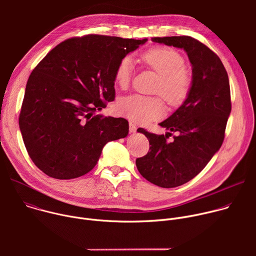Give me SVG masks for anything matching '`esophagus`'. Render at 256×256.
<instances>
[{"mask_svg":"<svg viewBox=\"0 0 256 256\" xmlns=\"http://www.w3.org/2000/svg\"><path fill=\"white\" fill-rule=\"evenodd\" d=\"M136 126L132 122H130V132H136Z\"/></svg>","mask_w":256,"mask_h":256,"instance_id":"1","label":"esophagus"}]
</instances>
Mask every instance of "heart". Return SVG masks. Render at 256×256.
<instances>
[{"label":"heart","mask_w":256,"mask_h":256,"mask_svg":"<svg viewBox=\"0 0 256 256\" xmlns=\"http://www.w3.org/2000/svg\"><path fill=\"white\" fill-rule=\"evenodd\" d=\"M142 60L155 70L159 77L155 92L160 93L171 105H178L188 97L192 86V75L184 64V58L170 48H154L142 54ZM134 62L130 56L122 58L114 72L116 84L126 89L132 79ZM118 112L136 124H148L160 118L165 112L160 97L130 95L118 103Z\"/></svg>","instance_id":"b5f03b06"}]
</instances>
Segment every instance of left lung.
<instances>
[{
  "instance_id": "8db88e82",
  "label": "left lung",
  "mask_w": 256,
  "mask_h": 256,
  "mask_svg": "<svg viewBox=\"0 0 256 256\" xmlns=\"http://www.w3.org/2000/svg\"><path fill=\"white\" fill-rule=\"evenodd\" d=\"M152 42L184 50L192 66L186 99L159 124L178 134L174 140L170 142L164 134L138 128L150 142L148 154L136 160L138 172L155 186L172 188L196 177L221 148L231 114L230 84L220 58L190 36L153 38Z\"/></svg>"
}]
</instances>
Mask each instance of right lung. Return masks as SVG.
<instances>
[{
	"mask_svg": "<svg viewBox=\"0 0 256 256\" xmlns=\"http://www.w3.org/2000/svg\"><path fill=\"white\" fill-rule=\"evenodd\" d=\"M147 40L97 34L70 38L35 66L19 126L29 157L44 173L80 177L95 167L108 142L128 136L126 120L95 112L116 98L120 60Z\"/></svg>",
	"mask_w": 256,
	"mask_h": 256,
	"instance_id": "obj_1",
	"label": "right lung"
}]
</instances>
